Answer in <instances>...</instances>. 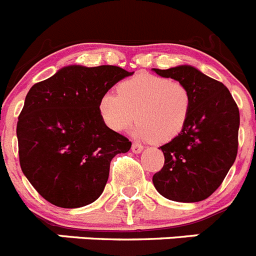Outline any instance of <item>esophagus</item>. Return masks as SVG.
I'll use <instances>...</instances> for the list:
<instances>
[{"label":"esophagus","mask_w":256,"mask_h":256,"mask_svg":"<svg viewBox=\"0 0 256 256\" xmlns=\"http://www.w3.org/2000/svg\"><path fill=\"white\" fill-rule=\"evenodd\" d=\"M131 150H132V153H135V154L142 153V145L139 144V142H132V145H131Z\"/></svg>","instance_id":"obj_1"}]
</instances>
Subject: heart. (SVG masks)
Instances as JSON below:
<instances>
[{"mask_svg":"<svg viewBox=\"0 0 256 256\" xmlns=\"http://www.w3.org/2000/svg\"><path fill=\"white\" fill-rule=\"evenodd\" d=\"M117 92H104L98 100L100 118L111 130H125L136 116L134 136L168 142L188 124L192 96L182 82L139 74L120 82Z\"/></svg>","mask_w":256,"mask_h":256,"instance_id":"heart-1","label":"heart"}]
</instances>
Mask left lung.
<instances>
[{"instance_id": "left-lung-1", "label": "left lung", "mask_w": 256, "mask_h": 256, "mask_svg": "<svg viewBox=\"0 0 256 256\" xmlns=\"http://www.w3.org/2000/svg\"><path fill=\"white\" fill-rule=\"evenodd\" d=\"M153 71L185 84L192 96L184 130L160 148L164 166L153 176L154 188L174 202H202L220 188L236 160L240 112L228 89L194 66Z\"/></svg>"}]
</instances>
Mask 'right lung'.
Instances as JSON below:
<instances>
[{"instance_id":"obj_1","label":"right lung","mask_w":256,"mask_h":256,"mask_svg":"<svg viewBox=\"0 0 256 256\" xmlns=\"http://www.w3.org/2000/svg\"><path fill=\"white\" fill-rule=\"evenodd\" d=\"M132 74L68 65L28 92L16 128L20 166L47 202L72 209L100 196L112 158L130 150L131 142L107 128L98 100Z\"/></svg>"}]
</instances>
